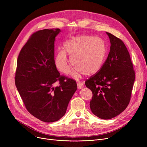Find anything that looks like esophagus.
Returning a JSON list of instances; mask_svg holds the SVG:
<instances>
[{"mask_svg":"<svg viewBox=\"0 0 147 147\" xmlns=\"http://www.w3.org/2000/svg\"><path fill=\"white\" fill-rule=\"evenodd\" d=\"M77 85H78V89H81L83 87V83L81 82H78L77 83Z\"/></svg>","mask_w":147,"mask_h":147,"instance_id":"1","label":"esophagus"}]
</instances>
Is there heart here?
<instances>
[{
    "mask_svg": "<svg viewBox=\"0 0 147 147\" xmlns=\"http://www.w3.org/2000/svg\"><path fill=\"white\" fill-rule=\"evenodd\" d=\"M64 50L58 52L55 63L59 70L64 74L69 71L68 55L74 66L71 75L79 79L82 75H93L101 69L107 54V46L102 38L90 35H78L66 40Z\"/></svg>",
    "mask_w": 147,
    "mask_h": 147,
    "instance_id": "1",
    "label": "heart"
}]
</instances>
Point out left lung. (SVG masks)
<instances>
[{
  "label": "left lung",
  "mask_w": 147,
  "mask_h": 147,
  "mask_svg": "<svg viewBox=\"0 0 147 147\" xmlns=\"http://www.w3.org/2000/svg\"><path fill=\"white\" fill-rule=\"evenodd\" d=\"M110 49L99 71L85 82L92 92L91 111L98 117L109 120L117 116L127 107L135 79L129 53L120 38L106 32Z\"/></svg>",
  "instance_id": "left-lung-1"
}]
</instances>
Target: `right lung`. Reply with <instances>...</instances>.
<instances>
[{"instance_id": "add662e5", "label": "right lung", "mask_w": 147, "mask_h": 147, "mask_svg": "<svg viewBox=\"0 0 147 147\" xmlns=\"http://www.w3.org/2000/svg\"><path fill=\"white\" fill-rule=\"evenodd\" d=\"M59 28L33 33L17 59L15 82L28 111L40 120L51 123L65 115L77 90L73 79L60 75L54 60V42ZM60 86L54 87L57 81Z\"/></svg>"}]
</instances>
